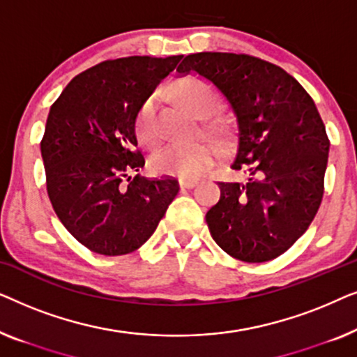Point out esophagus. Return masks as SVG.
<instances>
[{"label":"esophagus","instance_id":"34e87169","mask_svg":"<svg viewBox=\"0 0 357 357\" xmlns=\"http://www.w3.org/2000/svg\"><path fill=\"white\" fill-rule=\"evenodd\" d=\"M178 183L180 187L183 188H192L195 183H197V178H190V177H180L178 178Z\"/></svg>","mask_w":357,"mask_h":357}]
</instances>
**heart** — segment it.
Listing matches in <instances>:
<instances>
[{
  "label": "heart",
  "mask_w": 357,
  "mask_h": 357,
  "mask_svg": "<svg viewBox=\"0 0 357 357\" xmlns=\"http://www.w3.org/2000/svg\"><path fill=\"white\" fill-rule=\"evenodd\" d=\"M175 94L178 100L190 110L202 114L203 110H213L216 105V92L206 81L198 76H183L175 84ZM138 135L144 143H154L158 138L155 126V100L149 97L141 105L138 114ZM216 149L204 139H174L159 148L153 155V165L159 172L178 174L183 177H193L202 174L211 165Z\"/></svg>",
  "instance_id": "1"
}]
</instances>
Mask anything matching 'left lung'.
I'll return each instance as SVG.
<instances>
[{
	"mask_svg": "<svg viewBox=\"0 0 357 357\" xmlns=\"http://www.w3.org/2000/svg\"><path fill=\"white\" fill-rule=\"evenodd\" d=\"M190 73L213 84L237 125L236 159L245 182H219L221 198L206 213L211 237L247 263L284 253L314 221L324 197L330 143L319 110L282 68L236 53L183 58Z\"/></svg>",
	"mask_w": 357,
	"mask_h": 357,
	"instance_id": "left-lung-1",
	"label": "left lung"
}]
</instances>
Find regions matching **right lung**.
I'll list each match as a JSON object with an SVG mask.
<instances>
[{
  "instance_id": "1",
  "label": "right lung",
  "mask_w": 357,
  "mask_h": 357,
  "mask_svg": "<svg viewBox=\"0 0 357 357\" xmlns=\"http://www.w3.org/2000/svg\"><path fill=\"white\" fill-rule=\"evenodd\" d=\"M183 55L109 60L73 77L52 105L40 143L47 192L73 237L100 255L139 248L178 182L141 177L136 116Z\"/></svg>"
}]
</instances>
